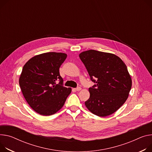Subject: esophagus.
I'll return each instance as SVG.
<instances>
[{
	"label": "esophagus",
	"instance_id": "obj_1",
	"mask_svg": "<svg viewBox=\"0 0 152 152\" xmlns=\"http://www.w3.org/2000/svg\"><path fill=\"white\" fill-rule=\"evenodd\" d=\"M80 90H81V88L79 87H78L75 88V91H80Z\"/></svg>",
	"mask_w": 152,
	"mask_h": 152
}]
</instances>
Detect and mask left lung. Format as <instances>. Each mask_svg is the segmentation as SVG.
Wrapping results in <instances>:
<instances>
[{
    "mask_svg": "<svg viewBox=\"0 0 152 152\" xmlns=\"http://www.w3.org/2000/svg\"><path fill=\"white\" fill-rule=\"evenodd\" d=\"M79 58L95 83L89 88L86 107L98 116L113 114L126 101L132 88L126 65L115 54L94 50L82 52Z\"/></svg>",
    "mask_w": 152,
    "mask_h": 152,
    "instance_id": "1",
    "label": "left lung"
}]
</instances>
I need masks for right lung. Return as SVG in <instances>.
Wrapping results in <instances>:
<instances>
[{
  "instance_id": "obj_1",
  "label": "right lung",
  "mask_w": 152,
  "mask_h": 152,
  "mask_svg": "<svg viewBox=\"0 0 152 152\" xmlns=\"http://www.w3.org/2000/svg\"><path fill=\"white\" fill-rule=\"evenodd\" d=\"M66 56L62 53L40 54L31 58L22 68L19 78L22 94L31 108L41 115L50 116L58 112L72 91L71 88L63 86L59 73Z\"/></svg>"
}]
</instances>
